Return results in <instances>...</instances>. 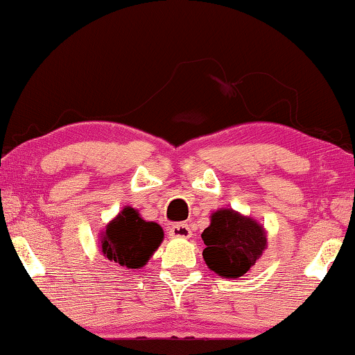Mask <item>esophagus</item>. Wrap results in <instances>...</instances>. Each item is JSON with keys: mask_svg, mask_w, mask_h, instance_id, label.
I'll return each mask as SVG.
<instances>
[{"mask_svg": "<svg viewBox=\"0 0 355 355\" xmlns=\"http://www.w3.org/2000/svg\"><path fill=\"white\" fill-rule=\"evenodd\" d=\"M169 236L171 237H178V239H189L192 236V231L189 225H184V223H179V225H173L169 226Z\"/></svg>", "mask_w": 355, "mask_h": 355, "instance_id": "34e87169", "label": "esophagus"}]
</instances>
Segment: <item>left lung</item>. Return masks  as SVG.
I'll list each match as a JSON object with an SVG mask.
<instances>
[{
    "mask_svg": "<svg viewBox=\"0 0 355 355\" xmlns=\"http://www.w3.org/2000/svg\"><path fill=\"white\" fill-rule=\"evenodd\" d=\"M203 260L221 278H241L266 249V231L259 221L232 208H220L202 232Z\"/></svg>",
    "mask_w": 355,
    "mask_h": 355,
    "instance_id": "left-lung-1",
    "label": "left lung"
}]
</instances>
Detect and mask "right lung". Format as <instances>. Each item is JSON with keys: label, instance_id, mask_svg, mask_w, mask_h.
<instances>
[{"label": "right lung", "instance_id": "right-lung-1", "mask_svg": "<svg viewBox=\"0 0 355 355\" xmlns=\"http://www.w3.org/2000/svg\"><path fill=\"white\" fill-rule=\"evenodd\" d=\"M164 232L155 221H145L139 210L124 207L100 232V252L118 268L139 270L147 265L163 242Z\"/></svg>", "mask_w": 355, "mask_h": 355}]
</instances>
